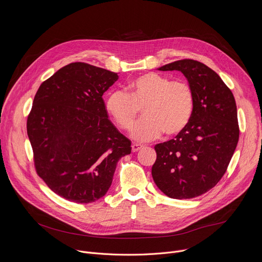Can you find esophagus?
Wrapping results in <instances>:
<instances>
[{
	"mask_svg": "<svg viewBox=\"0 0 262 262\" xmlns=\"http://www.w3.org/2000/svg\"><path fill=\"white\" fill-rule=\"evenodd\" d=\"M142 147H143V145H141V144H133V146H132V150H133V152H137V151H139L140 149H142Z\"/></svg>",
	"mask_w": 262,
	"mask_h": 262,
	"instance_id": "34e87169",
	"label": "esophagus"
}]
</instances>
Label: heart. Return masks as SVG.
<instances>
[{
  "mask_svg": "<svg viewBox=\"0 0 262 262\" xmlns=\"http://www.w3.org/2000/svg\"><path fill=\"white\" fill-rule=\"evenodd\" d=\"M125 92L113 91L105 100L107 113L123 130H129L142 110L144 118L134 127L137 141H150L162 135L176 136L190 123L195 93L183 80L171 81L157 72H147L128 82Z\"/></svg>",
  "mask_w": 262,
  "mask_h": 262,
  "instance_id": "b5f03b06",
  "label": "heart"
}]
</instances>
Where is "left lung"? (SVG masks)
Here are the masks:
<instances>
[{
    "mask_svg": "<svg viewBox=\"0 0 262 262\" xmlns=\"http://www.w3.org/2000/svg\"><path fill=\"white\" fill-rule=\"evenodd\" d=\"M159 70L181 71L196 101L188 126L155 146L152 178L170 198H195L221 180L234 154L239 138L235 99L219 74L199 61L178 60Z\"/></svg>",
    "mask_w": 262,
    "mask_h": 262,
    "instance_id": "left-lung-1",
    "label": "left lung"
}]
</instances>
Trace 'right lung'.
<instances>
[{
    "mask_svg": "<svg viewBox=\"0 0 262 262\" xmlns=\"http://www.w3.org/2000/svg\"><path fill=\"white\" fill-rule=\"evenodd\" d=\"M118 74L70 63L45 81L33 100L27 133L37 174L60 197L91 203L103 197L130 141L107 116L103 93Z\"/></svg>",
    "mask_w": 262,
    "mask_h": 262,
    "instance_id": "add662e5",
    "label": "right lung"
}]
</instances>
